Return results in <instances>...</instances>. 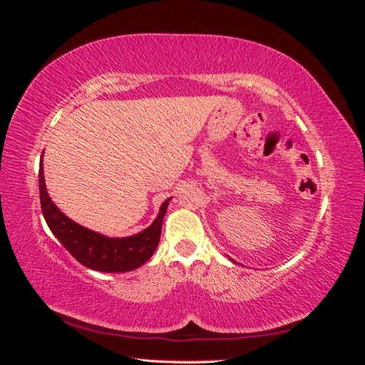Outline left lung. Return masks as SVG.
I'll list each match as a JSON object with an SVG mask.
<instances>
[{
	"label": "left lung",
	"instance_id": "1",
	"mask_svg": "<svg viewBox=\"0 0 365 365\" xmlns=\"http://www.w3.org/2000/svg\"><path fill=\"white\" fill-rule=\"evenodd\" d=\"M233 262H235V260H233Z\"/></svg>",
	"mask_w": 365,
	"mask_h": 365
}]
</instances>
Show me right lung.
Returning a JSON list of instances; mask_svg holds the SVG:
<instances>
[{"label":"right lung","mask_w":365,"mask_h":365,"mask_svg":"<svg viewBox=\"0 0 365 365\" xmlns=\"http://www.w3.org/2000/svg\"><path fill=\"white\" fill-rule=\"evenodd\" d=\"M39 196L42 215L51 233L67 248L71 256L83 267L101 272H126L140 268L157 250L163 219L168 210L169 200H165L157 219L146 230L129 237H106L93 230L79 225L65 216L50 200L46 180H43L42 158L39 164Z\"/></svg>","instance_id":"1"}]
</instances>
